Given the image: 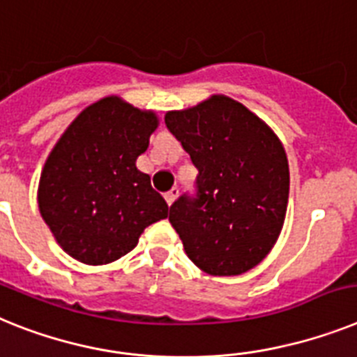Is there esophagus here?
<instances>
[{
    "instance_id": "obj_1",
    "label": "esophagus",
    "mask_w": 357,
    "mask_h": 357,
    "mask_svg": "<svg viewBox=\"0 0 357 357\" xmlns=\"http://www.w3.org/2000/svg\"><path fill=\"white\" fill-rule=\"evenodd\" d=\"M178 194H179V188L178 187L170 188L169 192L165 194V199H167V203H169V205H172V203L176 202V197H178Z\"/></svg>"
}]
</instances>
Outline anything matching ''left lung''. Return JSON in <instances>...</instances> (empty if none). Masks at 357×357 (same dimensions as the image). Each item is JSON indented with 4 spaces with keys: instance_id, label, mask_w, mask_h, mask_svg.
Listing matches in <instances>:
<instances>
[{
    "instance_id": "obj_1",
    "label": "left lung",
    "mask_w": 357,
    "mask_h": 357,
    "mask_svg": "<svg viewBox=\"0 0 357 357\" xmlns=\"http://www.w3.org/2000/svg\"><path fill=\"white\" fill-rule=\"evenodd\" d=\"M165 123L197 169L196 194L178 197L169 215L185 252L206 274L250 271L283 229L285 149L266 123L227 96L167 112Z\"/></svg>"
}]
</instances>
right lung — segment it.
I'll return each mask as SVG.
<instances>
[{
	"label": "right lung",
	"instance_id": "right-lung-1",
	"mask_svg": "<svg viewBox=\"0 0 357 357\" xmlns=\"http://www.w3.org/2000/svg\"><path fill=\"white\" fill-rule=\"evenodd\" d=\"M152 110L118 96L86 107L59 137L41 170L38 205L56 241L86 265H107L137 245L169 205L137 170L158 128Z\"/></svg>",
	"mask_w": 357,
	"mask_h": 357
}]
</instances>
